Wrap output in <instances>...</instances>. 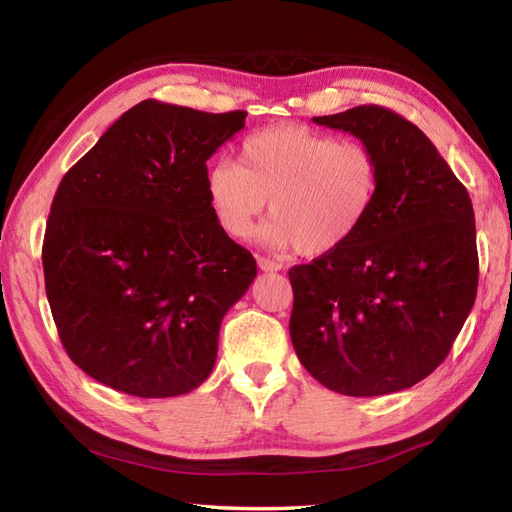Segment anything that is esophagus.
<instances>
[{
	"instance_id": "esophagus-1",
	"label": "esophagus",
	"mask_w": 512,
	"mask_h": 512,
	"mask_svg": "<svg viewBox=\"0 0 512 512\" xmlns=\"http://www.w3.org/2000/svg\"><path fill=\"white\" fill-rule=\"evenodd\" d=\"M257 266L264 270V273H277V270L284 268L281 262H275V259H268V257H259L257 259Z\"/></svg>"
}]
</instances>
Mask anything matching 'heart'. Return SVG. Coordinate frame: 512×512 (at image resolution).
<instances>
[{
  "label": "heart",
  "instance_id": "obj_1",
  "mask_svg": "<svg viewBox=\"0 0 512 512\" xmlns=\"http://www.w3.org/2000/svg\"><path fill=\"white\" fill-rule=\"evenodd\" d=\"M380 160L361 140H336L301 125H275L239 145L237 165L220 160L206 173L217 226L246 237L257 217L273 215L262 239L303 257L345 246L374 211Z\"/></svg>",
  "mask_w": 512,
  "mask_h": 512
}]
</instances>
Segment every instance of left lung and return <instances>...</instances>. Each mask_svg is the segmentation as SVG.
<instances>
[{"label":"left lung","mask_w":512,"mask_h":512,"mask_svg":"<svg viewBox=\"0 0 512 512\" xmlns=\"http://www.w3.org/2000/svg\"><path fill=\"white\" fill-rule=\"evenodd\" d=\"M312 121L372 147L380 189L350 242L290 268V339L328 389L394 394L447 358L473 308V204L431 140L387 107L358 105Z\"/></svg>","instance_id":"1"}]
</instances>
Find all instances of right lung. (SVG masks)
Masks as SVG:
<instances>
[{"mask_svg": "<svg viewBox=\"0 0 512 512\" xmlns=\"http://www.w3.org/2000/svg\"><path fill=\"white\" fill-rule=\"evenodd\" d=\"M244 121L147 99L63 176L46 295L65 352L99 383L169 398L209 378L224 314L257 277L206 195V160Z\"/></svg>", "mask_w": 512, "mask_h": 512, "instance_id": "obj_1", "label": "right lung"}]
</instances>
